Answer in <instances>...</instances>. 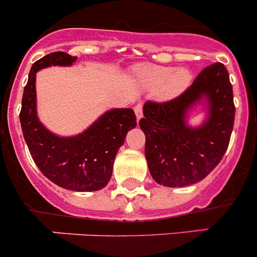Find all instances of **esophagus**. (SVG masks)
Masks as SVG:
<instances>
[{"instance_id":"esophagus-1","label":"esophagus","mask_w":257,"mask_h":257,"mask_svg":"<svg viewBox=\"0 0 257 257\" xmlns=\"http://www.w3.org/2000/svg\"><path fill=\"white\" fill-rule=\"evenodd\" d=\"M134 109H135V113H136V117H138V119H140L141 117H143V109H144L143 103H138Z\"/></svg>"}]
</instances>
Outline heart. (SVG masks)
I'll list each match as a JSON object with an SVG mask.
<instances>
[{
	"mask_svg": "<svg viewBox=\"0 0 257 257\" xmlns=\"http://www.w3.org/2000/svg\"><path fill=\"white\" fill-rule=\"evenodd\" d=\"M141 82L149 88H156L163 84L160 89L161 98H173L182 93L189 85L192 75L187 69L173 70L169 67L160 65H141L136 70Z\"/></svg>",
	"mask_w": 257,
	"mask_h": 257,
	"instance_id": "obj_1",
	"label": "heart"
}]
</instances>
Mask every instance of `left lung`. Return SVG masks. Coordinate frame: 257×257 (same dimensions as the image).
<instances>
[{
	"instance_id": "8db88e82",
	"label": "left lung",
	"mask_w": 257,
	"mask_h": 257,
	"mask_svg": "<svg viewBox=\"0 0 257 257\" xmlns=\"http://www.w3.org/2000/svg\"><path fill=\"white\" fill-rule=\"evenodd\" d=\"M203 95L209 98V119L190 129L185 123L186 111ZM234 109L228 72L218 62L204 68L179 96L146 102L139 123L146 136L145 158L154 180L165 187H185L204 179L228 148Z\"/></svg>"
}]
</instances>
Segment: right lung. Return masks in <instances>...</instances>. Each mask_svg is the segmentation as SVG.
Masks as SVG:
<instances>
[{
  "label": "right lung",
  "mask_w": 257,
  "mask_h": 257,
  "mask_svg": "<svg viewBox=\"0 0 257 257\" xmlns=\"http://www.w3.org/2000/svg\"><path fill=\"white\" fill-rule=\"evenodd\" d=\"M77 57L54 51L35 62L21 102L20 122L31 158L54 184L75 192H93L108 184L118 149L136 126L134 109H111L80 135L58 138L36 116V72L50 65H70Z\"/></svg>",
  "instance_id": "obj_1"
}]
</instances>
